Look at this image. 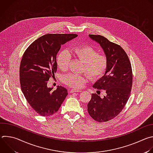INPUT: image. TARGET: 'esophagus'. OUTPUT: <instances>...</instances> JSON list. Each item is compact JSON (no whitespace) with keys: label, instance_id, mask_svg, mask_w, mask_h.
I'll return each instance as SVG.
<instances>
[{"label":"esophagus","instance_id":"34e87169","mask_svg":"<svg viewBox=\"0 0 153 153\" xmlns=\"http://www.w3.org/2000/svg\"><path fill=\"white\" fill-rule=\"evenodd\" d=\"M82 91L81 90H75V89H73L71 90H70V93H75V92H81Z\"/></svg>","mask_w":153,"mask_h":153}]
</instances>
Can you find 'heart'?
Segmentation results:
<instances>
[{
	"label": "heart",
	"mask_w": 153,
	"mask_h": 153,
	"mask_svg": "<svg viewBox=\"0 0 153 153\" xmlns=\"http://www.w3.org/2000/svg\"><path fill=\"white\" fill-rule=\"evenodd\" d=\"M70 54L74 55L85 62L84 70L91 79L102 76L108 66V58L104 54H99L97 51L90 45H82L74 47L69 53L61 52L57 57L59 68L67 70L70 61ZM87 77L76 73H70L64 78L67 85L74 88H80L86 81Z\"/></svg>",
	"instance_id": "heart-1"
}]
</instances>
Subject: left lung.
Returning a JSON list of instances; mask_svg holds the SVG:
<instances>
[{
  "mask_svg": "<svg viewBox=\"0 0 153 153\" xmlns=\"http://www.w3.org/2000/svg\"><path fill=\"white\" fill-rule=\"evenodd\" d=\"M98 43L108 58V66L104 75L93 87L106 91L101 97L91 94L87 105L90 116L99 122H106L116 117L123 110L129 96L133 84L132 68L129 58L119 45L100 35L89 34Z\"/></svg>",
  "mask_w": 153,
  "mask_h": 153,
  "instance_id": "8db88e82",
  "label": "left lung"
}]
</instances>
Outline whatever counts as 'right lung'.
<instances>
[{"label":"right lung","mask_w":153,"mask_h":153,"mask_svg":"<svg viewBox=\"0 0 153 153\" xmlns=\"http://www.w3.org/2000/svg\"><path fill=\"white\" fill-rule=\"evenodd\" d=\"M77 36L76 34H48L28 47L20 65L21 89L28 103L42 116L56 113L68 95L67 90L57 86L54 91L47 81L57 71V54L61 46Z\"/></svg>","instance_id":"right-lung-1"}]
</instances>
